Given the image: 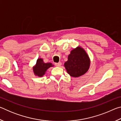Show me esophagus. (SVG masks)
<instances>
[{"label": "esophagus", "instance_id": "34e87169", "mask_svg": "<svg viewBox=\"0 0 121 121\" xmlns=\"http://www.w3.org/2000/svg\"><path fill=\"white\" fill-rule=\"evenodd\" d=\"M62 63H61V62H59L58 63H55V65L56 67H60Z\"/></svg>", "mask_w": 121, "mask_h": 121}]
</instances>
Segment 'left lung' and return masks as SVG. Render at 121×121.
Wrapping results in <instances>:
<instances>
[{"instance_id":"8db88e82","label":"left lung","mask_w":121,"mask_h":121,"mask_svg":"<svg viewBox=\"0 0 121 121\" xmlns=\"http://www.w3.org/2000/svg\"><path fill=\"white\" fill-rule=\"evenodd\" d=\"M90 65L89 56L82 48L78 47L71 51L65 67L71 76L77 77L84 74Z\"/></svg>"}]
</instances>
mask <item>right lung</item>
<instances>
[{
	"mask_svg": "<svg viewBox=\"0 0 121 121\" xmlns=\"http://www.w3.org/2000/svg\"><path fill=\"white\" fill-rule=\"evenodd\" d=\"M51 63H44L42 59H38L37 61L35 67H34L33 70L36 75L42 77L45 73L47 69L51 67H52Z\"/></svg>",
	"mask_w": 121,
	"mask_h": 121,
	"instance_id": "right-lung-1",
	"label": "right lung"
}]
</instances>
